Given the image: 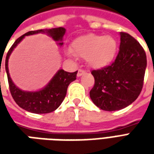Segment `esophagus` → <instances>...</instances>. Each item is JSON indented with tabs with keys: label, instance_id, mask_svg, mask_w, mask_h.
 Returning <instances> with one entry per match:
<instances>
[{
	"label": "esophagus",
	"instance_id": "1",
	"mask_svg": "<svg viewBox=\"0 0 154 154\" xmlns=\"http://www.w3.org/2000/svg\"><path fill=\"white\" fill-rule=\"evenodd\" d=\"M86 73V71L83 70V69H79L78 72H77V77H81L82 75Z\"/></svg>",
	"mask_w": 154,
	"mask_h": 154
}]
</instances>
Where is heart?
I'll return each mask as SVG.
<instances>
[{"mask_svg":"<svg viewBox=\"0 0 154 154\" xmlns=\"http://www.w3.org/2000/svg\"><path fill=\"white\" fill-rule=\"evenodd\" d=\"M116 48V40L111 36L89 34L76 38L72 43L71 52L85 58L90 67L100 68L112 61Z\"/></svg>","mask_w":154,"mask_h":154,"instance_id":"1","label":"heart"}]
</instances>
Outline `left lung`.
Instances as JSON below:
<instances>
[{"label": "left lung", "mask_w": 154, "mask_h": 154, "mask_svg": "<svg viewBox=\"0 0 154 154\" xmlns=\"http://www.w3.org/2000/svg\"><path fill=\"white\" fill-rule=\"evenodd\" d=\"M147 66L144 49L135 38L120 32V45L116 60L100 69L91 71L95 84L90 97L100 109L121 110L138 98L143 86Z\"/></svg>", "instance_id": "obj_1"}]
</instances>
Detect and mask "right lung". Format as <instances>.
Returning a JSON list of instances; mask_svg holds the SVG:
<instances>
[{"label":"right lung","instance_id":"right-lung-1","mask_svg":"<svg viewBox=\"0 0 154 154\" xmlns=\"http://www.w3.org/2000/svg\"><path fill=\"white\" fill-rule=\"evenodd\" d=\"M66 29L63 27L45 30L38 29L29 31L17 38L9 49L5 57V71L7 73L10 91L14 100L22 109L35 114H47L54 111L64 100L69 84L76 80L77 71L74 72H67L60 69L44 89L35 92L24 91L19 89L13 83L9 74L8 59L11 52L26 35H35L38 33H47L55 41H62ZM63 43H59V45H63Z\"/></svg>","mask_w":154,"mask_h":154}]
</instances>
